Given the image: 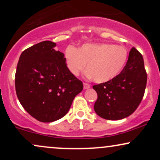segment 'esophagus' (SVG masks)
I'll return each instance as SVG.
<instances>
[{
	"label": "esophagus",
	"instance_id": "34e87169",
	"mask_svg": "<svg viewBox=\"0 0 160 160\" xmlns=\"http://www.w3.org/2000/svg\"><path fill=\"white\" fill-rule=\"evenodd\" d=\"M89 88H90V85H89V84H88V83H86V82H84V83H83V89H89Z\"/></svg>",
	"mask_w": 160,
	"mask_h": 160
}]
</instances>
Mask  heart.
<instances>
[{"label": "heart", "mask_w": 160, "mask_h": 160, "mask_svg": "<svg viewBox=\"0 0 160 160\" xmlns=\"http://www.w3.org/2000/svg\"><path fill=\"white\" fill-rule=\"evenodd\" d=\"M65 58L68 68L73 75H79L87 64L86 76L98 83H104L120 74L127 62L128 52L122 46L86 43L78 49L68 47Z\"/></svg>", "instance_id": "heart-1"}]
</instances>
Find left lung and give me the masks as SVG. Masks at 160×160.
Segmentation results:
<instances>
[{
    "mask_svg": "<svg viewBox=\"0 0 160 160\" xmlns=\"http://www.w3.org/2000/svg\"><path fill=\"white\" fill-rule=\"evenodd\" d=\"M147 73L143 57L135 47L129 52L128 61L121 73L111 81L93 86L98 98L95 113L102 118L118 120L133 113L144 96Z\"/></svg>",
    "mask_w": 160,
    "mask_h": 160,
    "instance_id": "1",
    "label": "left lung"
}]
</instances>
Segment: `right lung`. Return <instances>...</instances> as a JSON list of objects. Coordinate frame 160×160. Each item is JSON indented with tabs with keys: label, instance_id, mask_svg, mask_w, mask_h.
<instances>
[{
	"label": "right lung",
	"instance_id": "obj_1",
	"mask_svg": "<svg viewBox=\"0 0 160 160\" xmlns=\"http://www.w3.org/2000/svg\"><path fill=\"white\" fill-rule=\"evenodd\" d=\"M54 42L42 41L22 52L15 76L16 92L24 109L36 120L50 122L69 111L82 82L69 71Z\"/></svg>",
	"mask_w": 160,
	"mask_h": 160
}]
</instances>
